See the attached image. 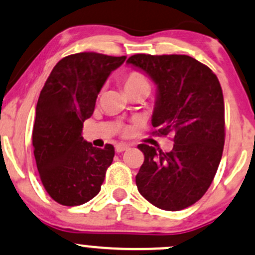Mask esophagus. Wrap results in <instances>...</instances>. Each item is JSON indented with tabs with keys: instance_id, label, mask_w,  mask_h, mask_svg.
I'll list each match as a JSON object with an SVG mask.
<instances>
[{
	"instance_id": "esophagus-1",
	"label": "esophagus",
	"mask_w": 255,
	"mask_h": 255,
	"mask_svg": "<svg viewBox=\"0 0 255 255\" xmlns=\"http://www.w3.org/2000/svg\"><path fill=\"white\" fill-rule=\"evenodd\" d=\"M128 143H118L117 146H115V151L118 152V153H120V152H124L125 149H128Z\"/></svg>"
}]
</instances>
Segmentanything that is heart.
I'll return each mask as SVG.
<instances>
[{
    "mask_svg": "<svg viewBox=\"0 0 255 255\" xmlns=\"http://www.w3.org/2000/svg\"><path fill=\"white\" fill-rule=\"evenodd\" d=\"M138 86H148V82H147L146 77L140 72H130L124 77V88H133L138 87Z\"/></svg>",
    "mask_w": 255,
    "mask_h": 255,
    "instance_id": "obj_1",
    "label": "heart"
}]
</instances>
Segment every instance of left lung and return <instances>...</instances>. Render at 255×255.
<instances>
[{
	"mask_svg": "<svg viewBox=\"0 0 255 255\" xmlns=\"http://www.w3.org/2000/svg\"><path fill=\"white\" fill-rule=\"evenodd\" d=\"M128 64L157 85L153 135H173V149L141 143L145 161L136 175L152 205L179 211L203 198L219 168L225 145V103L214 72L188 55L136 54Z\"/></svg>",
	"mask_w": 255,
	"mask_h": 255,
	"instance_id": "1",
	"label": "left lung"
}]
</instances>
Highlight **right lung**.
I'll list each match as a JSON object with an SVG mask.
<instances>
[{
    "instance_id": "obj_1",
    "label": "right lung",
    "mask_w": 255,
    "mask_h": 255,
    "mask_svg": "<svg viewBox=\"0 0 255 255\" xmlns=\"http://www.w3.org/2000/svg\"><path fill=\"white\" fill-rule=\"evenodd\" d=\"M127 56L78 52L60 60L39 96L33 128L36 167L46 193L56 203L78 206L101 190L114 146L97 148L83 140L98 93Z\"/></svg>"
}]
</instances>
